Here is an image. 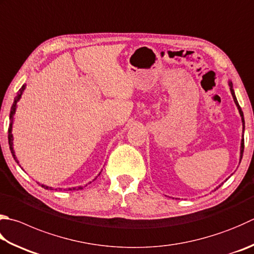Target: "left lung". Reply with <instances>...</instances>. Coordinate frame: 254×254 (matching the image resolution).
I'll list each match as a JSON object with an SVG mask.
<instances>
[{"mask_svg": "<svg viewBox=\"0 0 254 254\" xmlns=\"http://www.w3.org/2000/svg\"><path fill=\"white\" fill-rule=\"evenodd\" d=\"M229 86H230V90H231V94H232V97H233L234 103H236L237 107H238V109H239V113H240V116H241V119H242V125H243V131H245V117H243V113H242V111H241V107H240V105H239L238 100H237L236 94H234L233 86H232V83H231V82H229ZM243 149H245V136L242 135V140H241V155H240V161H241V159H242ZM217 189H218V188H217Z\"/></svg>", "mask_w": 254, "mask_h": 254, "instance_id": "left-lung-1", "label": "left lung"}]
</instances>
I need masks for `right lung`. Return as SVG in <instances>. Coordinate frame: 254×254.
Masks as SVG:
<instances>
[{"label": "right lung", "instance_id": "add662e5", "mask_svg": "<svg viewBox=\"0 0 254 254\" xmlns=\"http://www.w3.org/2000/svg\"><path fill=\"white\" fill-rule=\"evenodd\" d=\"M24 89H25V85H23L22 87L20 88V90H18L17 92V96L15 97V99H14V103H13V105H12V107H11V113H9V126H8V145H9V150H11V152H12V155H13V157H14V159L16 160V157H15V152H14V149H13V135H12V125H13V118H14V114H15V109H16V103L18 102V100H20V98H21V96H22V94H23V92H24ZM16 162L18 164V161L16 160ZM95 180V179H94ZM43 188L44 189H47V190H53L52 189V187H49V186H44V185H41ZM59 189H61V188H59ZM80 190V189H83V187L80 186V187H78V188H68V190ZM55 190H57V189H55ZM62 190V189H61Z\"/></svg>", "mask_w": 254, "mask_h": 254}]
</instances>
